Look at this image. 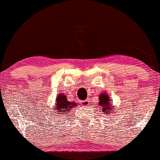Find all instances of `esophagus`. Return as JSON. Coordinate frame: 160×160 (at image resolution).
Returning <instances> with one entry per match:
<instances>
[{"label": "esophagus", "mask_w": 160, "mask_h": 160, "mask_svg": "<svg viewBox=\"0 0 160 160\" xmlns=\"http://www.w3.org/2000/svg\"><path fill=\"white\" fill-rule=\"evenodd\" d=\"M80 104H81V106H88V105L89 104V101L88 99L83 100V101H81Z\"/></svg>", "instance_id": "esophagus-1"}]
</instances>
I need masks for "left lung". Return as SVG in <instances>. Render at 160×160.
I'll list each match as a JSON object with an SVG mask.
<instances>
[{
	"label": "left lung",
	"instance_id": "left-lung-1",
	"mask_svg": "<svg viewBox=\"0 0 160 160\" xmlns=\"http://www.w3.org/2000/svg\"><path fill=\"white\" fill-rule=\"evenodd\" d=\"M99 105L100 106L99 111L104 112L105 115H110V114H113L115 110V108L112 106V104L109 102L110 99L109 96L107 94V92H102L99 96Z\"/></svg>",
	"mask_w": 160,
	"mask_h": 160
}]
</instances>
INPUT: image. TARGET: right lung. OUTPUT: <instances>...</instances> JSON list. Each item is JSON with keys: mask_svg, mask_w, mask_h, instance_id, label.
Instances as JSON below:
<instances>
[{"mask_svg": "<svg viewBox=\"0 0 160 160\" xmlns=\"http://www.w3.org/2000/svg\"><path fill=\"white\" fill-rule=\"evenodd\" d=\"M76 106H77L76 102H69L67 99L65 94L60 93L57 96L55 106H54V111L58 112V114L68 113L73 107Z\"/></svg>", "mask_w": 160, "mask_h": 160, "instance_id": "add662e5", "label": "right lung"}]
</instances>
